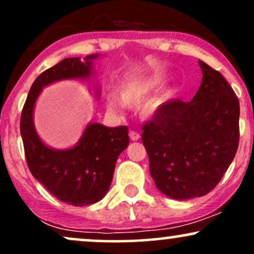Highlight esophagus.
Here are the masks:
<instances>
[{"label": "esophagus", "mask_w": 254, "mask_h": 254, "mask_svg": "<svg viewBox=\"0 0 254 254\" xmlns=\"http://www.w3.org/2000/svg\"><path fill=\"white\" fill-rule=\"evenodd\" d=\"M129 136H130L131 141H138V139L141 138V135H139L138 132H136V131H133V130L130 131Z\"/></svg>", "instance_id": "34e87169"}]
</instances>
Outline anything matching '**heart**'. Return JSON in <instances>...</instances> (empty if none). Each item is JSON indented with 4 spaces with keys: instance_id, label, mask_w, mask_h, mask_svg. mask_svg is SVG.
I'll list each match as a JSON object with an SVG mask.
<instances>
[{
    "instance_id": "heart-1",
    "label": "heart",
    "mask_w": 254,
    "mask_h": 254,
    "mask_svg": "<svg viewBox=\"0 0 254 254\" xmlns=\"http://www.w3.org/2000/svg\"><path fill=\"white\" fill-rule=\"evenodd\" d=\"M159 83L160 80H157V78H144V80H133L125 82L121 88V98L118 95L112 94V93L107 95V109L111 112L122 113L125 109V104L136 105L142 101V103L139 105L141 115L147 118L154 117L173 95V92L171 89L165 88L145 101L144 99L159 86Z\"/></svg>"
}]
</instances>
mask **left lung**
Here are the masks:
<instances>
[{
	"label": "left lung",
	"mask_w": 254,
	"mask_h": 254,
	"mask_svg": "<svg viewBox=\"0 0 254 254\" xmlns=\"http://www.w3.org/2000/svg\"><path fill=\"white\" fill-rule=\"evenodd\" d=\"M198 63L202 83L192 100H168L142 127L155 186L178 200L209 193L228 170L239 145L237 95L220 72Z\"/></svg>",
	"instance_id": "left-lung-1"
}]
</instances>
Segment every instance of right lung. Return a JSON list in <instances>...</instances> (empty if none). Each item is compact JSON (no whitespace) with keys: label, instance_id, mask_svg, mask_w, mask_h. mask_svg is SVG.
<instances>
[{"label":"right lung","instance_id":"add662e5","mask_svg":"<svg viewBox=\"0 0 254 254\" xmlns=\"http://www.w3.org/2000/svg\"><path fill=\"white\" fill-rule=\"evenodd\" d=\"M103 55L64 58L36 78L28 93L20 121V132L32 176L57 199L74 206L94 204L109 191L119 154L129 145L127 127H109L89 122L77 143L56 149L44 143L34 127L36 103L43 88L65 80L87 81L95 77L94 61ZM100 97V86H94ZM90 90V88H89Z\"/></svg>","mask_w":254,"mask_h":254}]
</instances>
